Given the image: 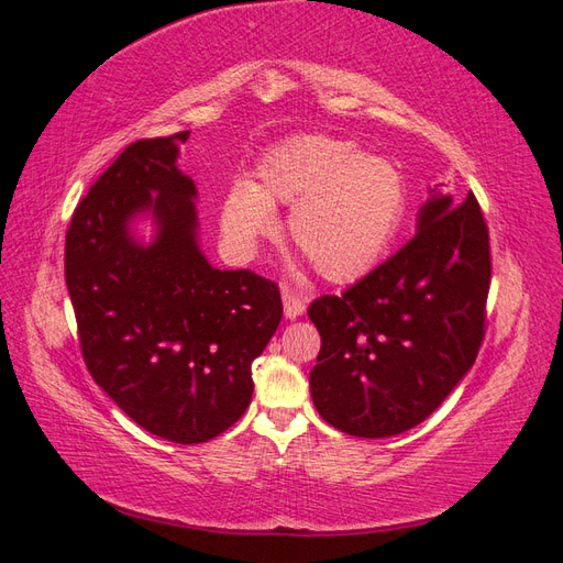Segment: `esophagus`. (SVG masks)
Masks as SVG:
<instances>
[{
    "mask_svg": "<svg viewBox=\"0 0 563 563\" xmlns=\"http://www.w3.org/2000/svg\"><path fill=\"white\" fill-rule=\"evenodd\" d=\"M282 300H284V314L288 319H296L305 312V305H308V298L302 294L294 291V288H284L282 291Z\"/></svg>",
    "mask_w": 563,
    "mask_h": 563,
    "instance_id": "34e87169",
    "label": "esophagus"
}]
</instances>
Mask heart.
<instances>
[{
    "mask_svg": "<svg viewBox=\"0 0 563 563\" xmlns=\"http://www.w3.org/2000/svg\"><path fill=\"white\" fill-rule=\"evenodd\" d=\"M255 174L258 185L240 183L225 197V234L253 249L277 225L272 203H296L288 236L335 284L360 279L378 263L406 209L395 164L329 135H300L269 150Z\"/></svg>",
    "mask_w": 563,
    "mask_h": 563,
    "instance_id": "obj_1",
    "label": "heart"
}]
</instances>
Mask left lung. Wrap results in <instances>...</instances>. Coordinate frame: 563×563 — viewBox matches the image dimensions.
Masks as SVG:
<instances>
[{
	"mask_svg": "<svg viewBox=\"0 0 563 563\" xmlns=\"http://www.w3.org/2000/svg\"><path fill=\"white\" fill-rule=\"evenodd\" d=\"M488 225L479 201L432 197L418 232L340 296H319L312 401L335 430L380 439L432 416L486 335Z\"/></svg>",
	"mask_w": 563,
	"mask_h": 563,
	"instance_id": "obj_1",
	"label": "left lung"
}]
</instances>
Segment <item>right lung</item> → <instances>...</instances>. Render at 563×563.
I'll return each instance as SVG.
<instances>
[{
  "label": "right lung",
  "mask_w": 563,
  "mask_h": 563,
  "mask_svg": "<svg viewBox=\"0 0 563 563\" xmlns=\"http://www.w3.org/2000/svg\"><path fill=\"white\" fill-rule=\"evenodd\" d=\"M187 135L131 143L91 185L65 234V284L93 380L150 434L201 444L249 408L251 364L279 327L282 296L201 255L195 183L176 168ZM143 208L161 223L150 247L125 230Z\"/></svg>",
  "instance_id": "add662e5"
}]
</instances>
